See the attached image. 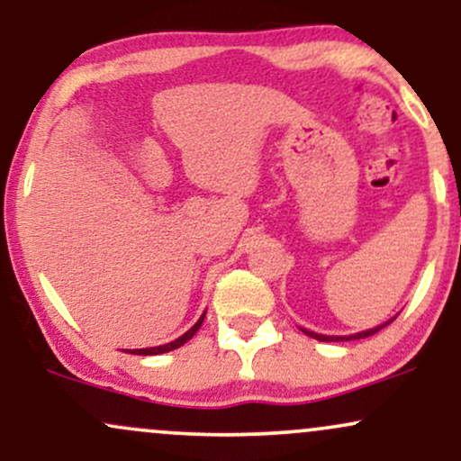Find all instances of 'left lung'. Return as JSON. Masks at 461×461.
<instances>
[{"instance_id":"8db88e82","label":"left lung","mask_w":461,"mask_h":461,"mask_svg":"<svg viewBox=\"0 0 461 461\" xmlns=\"http://www.w3.org/2000/svg\"><path fill=\"white\" fill-rule=\"evenodd\" d=\"M394 319H396V316H394ZM394 319L385 321L384 325L373 327V330H366V331L353 333V336H322V333H314V331H310V330H301V331L308 333L310 338H314V340H321V342H345V340H359V338H368V336H373V333H377L379 330H384V327H385V325H390V322H393Z\"/></svg>"}]
</instances>
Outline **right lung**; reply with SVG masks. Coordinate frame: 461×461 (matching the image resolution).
<instances>
[{
  "instance_id": "1",
  "label": "right lung",
  "mask_w": 461,
  "mask_h": 461,
  "mask_svg": "<svg viewBox=\"0 0 461 461\" xmlns=\"http://www.w3.org/2000/svg\"><path fill=\"white\" fill-rule=\"evenodd\" d=\"M203 319H205V312H203V314H201V319H199L197 322H194V325L190 327V330H188L186 333H184V336H179L177 340L168 342V345L149 347V348H128V353H134V356H160V353H168V351H173V348H179L182 345H186L190 338H193L194 333L199 331V327H201V322H203Z\"/></svg>"
}]
</instances>
